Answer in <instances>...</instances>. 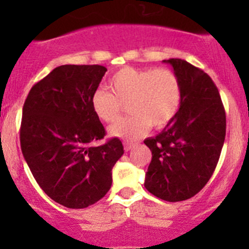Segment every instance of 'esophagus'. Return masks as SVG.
I'll use <instances>...</instances> for the list:
<instances>
[{"instance_id": "34e87169", "label": "esophagus", "mask_w": 249, "mask_h": 249, "mask_svg": "<svg viewBox=\"0 0 249 249\" xmlns=\"http://www.w3.org/2000/svg\"><path fill=\"white\" fill-rule=\"evenodd\" d=\"M135 147V143H131V142H124V151L128 152Z\"/></svg>"}]
</instances>
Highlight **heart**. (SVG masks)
<instances>
[{"label": "heart", "instance_id": "heart-1", "mask_svg": "<svg viewBox=\"0 0 249 249\" xmlns=\"http://www.w3.org/2000/svg\"><path fill=\"white\" fill-rule=\"evenodd\" d=\"M111 92L98 89L91 97L94 114L105 123L120 118L127 105L129 116L111 127L113 137L133 141L149 129H160L177 116L182 87L177 74L169 68L124 67L108 80Z\"/></svg>", "mask_w": 249, "mask_h": 249}]
</instances>
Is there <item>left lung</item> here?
Instances as JSON below:
<instances>
[{
	"instance_id": "obj_1",
	"label": "left lung",
	"mask_w": 249,
	"mask_h": 249,
	"mask_svg": "<svg viewBox=\"0 0 249 249\" xmlns=\"http://www.w3.org/2000/svg\"><path fill=\"white\" fill-rule=\"evenodd\" d=\"M163 62L179 78L182 101L175 120L144 140L152 152L144 187L163 201L179 202L197 195L212 177L226 137V112L206 72L181 58Z\"/></svg>"
}]
</instances>
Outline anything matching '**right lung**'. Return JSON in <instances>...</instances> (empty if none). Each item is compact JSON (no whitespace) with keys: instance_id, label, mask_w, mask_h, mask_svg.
Wrapping results in <instances>:
<instances>
[{"instance_id":"obj_1","label":"right lung","mask_w":249,"mask_h":249,"mask_svg":"<svg viewBox=\"0 0 249 249\" xmlns=\"http://www.w3.org/2000/svg\"><path fill=\"white\" fill-rule=\"evenodd\" d=\"M107 68L63 65L31 89L22 109V155L43 192L67 208L100 201L123 155L118 138L93 146L106 135L91 97Z\"/></svg>"}]
</instances>
